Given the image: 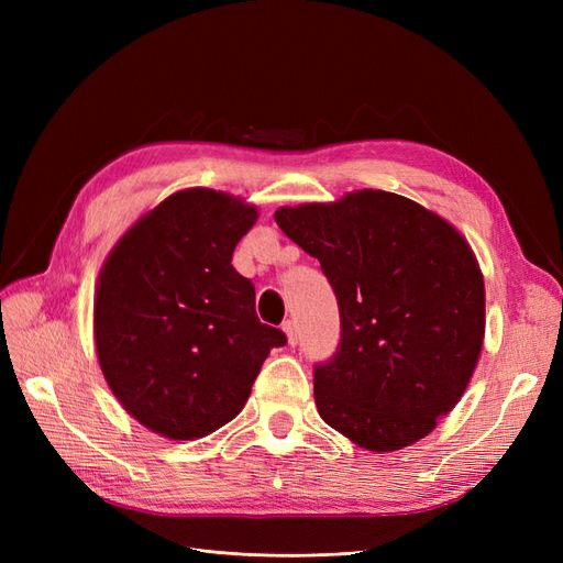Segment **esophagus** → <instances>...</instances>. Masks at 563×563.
I'll return each mask as SVG.
<instances>
[{
	"label": "esophagus",
	"mask_w": 563,
	"mask_h": 563,
	"mask_svg": "<svg viewBox=\"0 0 563 563\" xmlns=\"http://www.w3.org/2000/svg\"><path fill=\"white\" fill-rule=\"evenodd\" d=\"M282 329H284V333H286L288 345H296V343H298V327H296V321H294V319H286Z\"/></svg>",
	"instance_id": "obj_1"
}]
</instances>
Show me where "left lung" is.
I'll return each instance as SVG.
<instances>
[{"label":"left lung","instance_id":"left-lung-1","mask_svg":"<svg viewBox=\"0 0 563 563\" xmlns=\"http://www.w3.org/2000/svg\"><path fill=\"white\" fill-rule=\"evenodd\" d=\"M275 220L319 261L338 300L340 345L314 366L321 420L376 453L428 437L484 345V275L465 236L383 190L282 207Z\"/></svg>","mask_w":563,"mask_h":563}]
</instances>
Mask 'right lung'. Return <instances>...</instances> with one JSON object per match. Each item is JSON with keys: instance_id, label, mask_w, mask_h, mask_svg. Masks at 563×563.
I'll list each match as a JSON object with an SVG mask.
<instances>
[{"instance_id": "obj_1", "label": "right lung", "mask_w": 563, "mask_h": 563, "mask_svg": "<svg viewBox=\"0 0 563 563\" xmlns=\"http://www.w3.org/2000/svg\"><path fill=\"white\" fill-rule=\"evenodd\" d=\"M258 220L240 197L190 187L166 197L114 244L100 269L93 338L112 395L147 430L207 437L242 411L272 347L255 288L232 267Z\"/></svg>"}]
</instances>
